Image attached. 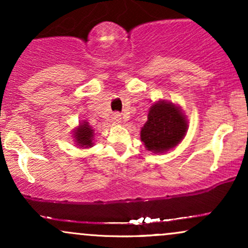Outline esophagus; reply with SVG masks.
I'll list each match as a JSON object with an SVG mask.
<instances>
[{
	"mask_svg": "<svg viewBox=\"0 0 248 248\" xmlns=\"http://www.w3.org/2000/svg\"><path fill=\"white\" fill-rule=\"evenodd\" d=\"M121 114L120 113H113V115H112V121L114 122V124H119V122H121Z\"/></svg>",
	"mask_w": 248,
	"mask_h": 248,
	"instance_id": "34e87169",
	"label": "esophagus"
}]
</instances>
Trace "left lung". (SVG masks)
Wrapping results in <instances>:
<instances>
[{
    "instance_id": "obj_1",
    "label": "left lung",
    "mask_w": 248,
    "mask_h": 248,
    "mask_svg": "<svg viewBox=\"0 0 248 248\" xmlns=\"http://www.w3.org/2000/svg\"><path fill=\"white\" fill-rule=\"evenodd\" d=\"M186 118L175 105L161 101L150 108L148 120L141 129V140L148 150L162 153L175 147L186 135Z\"/></svg>"
}]
</instances>
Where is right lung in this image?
Here are the masks:
<instances>
[{
	"label": "right lung",
	"mask_w": 248,
	"mask_h": 248,
	"mask_svg": "<svg viewBox=\"0 0 248 248\" xmlns=\"http://www.w3.org/2000/svg\"><path fill=\"white\" fill-rule=\"evenodd\" d=\"M93 132H94V130L88 126L87 122H84V124H81L80 126H79V128H77L75 132V138L79 146L85 148L92 147L93 134H94Z\"/></svg>",
	"instance_id": "1"
}]
</instances>
